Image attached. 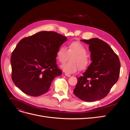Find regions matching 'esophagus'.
<instances>
[{
	"label": "esophagus",
	"mask_w": 130,
	"mask_h": 130,
	"mask_svg": "<svg viewBox=\"0 0 130 130\" xmlns=\"http://www.w3.org/2000/svg\"><path fill=\"white\" fill-rule=\"evenodd\" d=\"M65 75L66 76H68V77H70V76H71V75H70V74H67V73L65 74Z\"/></svg>",
	"instance_id": "1"
}]
</instances>
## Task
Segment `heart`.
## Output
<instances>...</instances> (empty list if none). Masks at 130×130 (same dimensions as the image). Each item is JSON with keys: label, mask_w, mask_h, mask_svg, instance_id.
I'll return each mask as SVG.
<instances>
[{"label": "heart", "mask_w": 130, "mask_h": 130, "mask_svg": "<svg viewBox=\"0 0 130 130\" xmlns=\"http://www.w3.org/2000/svg\"><path fill=\"white\" fill-rule=\"evenodd\" d=\"M87 54V49L82 43L73 41L69 43L67 49L64 46H60L56 53V58L60 63H63L68 60L69 56H72L70 59L71 62L61 66L63 71L71 74L77 72L79 68L84 70L88 67L90 60Z\"/></svg>", "instance_id": "obj_1"}]
</instances>
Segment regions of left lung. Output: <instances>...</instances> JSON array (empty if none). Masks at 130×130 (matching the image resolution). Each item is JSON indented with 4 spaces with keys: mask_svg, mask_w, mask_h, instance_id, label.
<instances>
[{
    "mask_svg": "<svg viewBox=\"0 0 130 130\" xmlns=\"http://www.w3.org/2000/svg\"><path fill=\"white\" fill-rule=\"evenodd\" d=\"M81 41L89 45L92 62L82 76L77 77L73 93L82 100L93 102L103 99L117 82L120 63L111 46L103 40L94 38Z\"/></svg>",
    "mask_w": 130,
    "mask_h": 130,
    "instance_id": "left-lung-1",
    "label": "left lung"
}]
</instances>
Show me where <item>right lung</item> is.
<instances>
[{
	"label": "right lung",
	"instance_id": "obj_1",
	"mask_svg": "<svg viewBox=\"0 0 130 130\" xmlns=\"http://www.w3.org/2000/svg\"><path fill=\"white\" fill-rule=\"evenodd\" d=\"M67 37L54 31H41L19 41L11 57L12 79L25 94L38 96L49 90L62 74L56 53Z\"/></svg>",
	"mask_w": 130,
	"mask_h": 130
}]
</instances>
